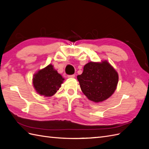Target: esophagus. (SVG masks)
<instances>
[{
  "label": "esophagus",
  "mask_w": 149,
  "mask_h": 149,
  "mask_svg": "<svg viewBox=\"0 0 149 149\" xmlns=\"http://www.w3.org/2000/svg\"><path fill=\"white\" fill-rule=\"evenodd\" d=\"M67 77L68 78H74L75 77V75L74 74H73V75H68Z\"/></svg>",
  "instance_id": "34e87169"
}]
</instances>
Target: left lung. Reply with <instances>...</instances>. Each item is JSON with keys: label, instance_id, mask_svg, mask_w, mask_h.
<instances>
[{"label": "left lung", "instance_id": "8db88e82", "mask_svg": "<svg viewBox=\"0 0 149 149\" xmlns=\"http://www.w3.org/2000/svg\"><path fill=\"white\" fill-rule=\"evenodd\" d=\"M77 79L85 96L90 101L99 102L107 100L115 91L118 74L106 60L90 62L85 65Z\"/></svg>", "mask_w": 149, "mask_h": 149}]
</instances>
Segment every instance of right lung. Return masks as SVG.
Instances as JSON below:
<instances>
[{"label":"right lung","instance_id":"1","mask_svg":"<svg viewBox=\"0 0 149 149\" xmlns=\"http://www.w3.org/2000/svg\"><path fill=\"white\" fill-rule=\"evenodd\" d=\"M63 81L62 76L49 64L34 75L33 84L34 88L41 96L50 97L57 92Z\"/></svg>","mask_w":149,"mask_h":149}]
</instances>
